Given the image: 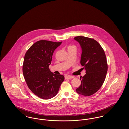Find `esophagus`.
Wrapping results in <instances>:
<instances>
[{
  "instance_id": "34e87169",
  "label": "esophagus",
  "mask_w": 129,
  "mask_h": 129,
  "mask_svg": "<svg viewBox=\"0 0 129 129\" xmlns=\"http://www.w3.org/2000/svg\"><path fill=\"white\" fill-rule=\"evenodd\" d=\"M74 78V76H70V75H65V79H72V78Z\"/></svg>"
}]
</instances>
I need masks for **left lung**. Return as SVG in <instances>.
<instances>
[{
	"mask_svg": "<svg viewBox=\"0 0 129 129\" xmlns=\"http://www.w3.org/2000/svg\"><path fill=\"white\" fill-rule=\"evenodd\" d=\"M74 40L81 46L80 63L86 73L80 78L81 84L76 91L83 96H90L97 92L104 82L108 69L106 56L101 45L95 40L84 36H77Z\"/></svg>",
	"mask_w": 129,
	"mask_h": 129,
	"instance_id": "8db88e82",
	"label": "left lung"
}]
</instances>
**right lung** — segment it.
I'll use <instances>...</instances> for the list:
<instances>
[{
	"mask_svg": "<svg viewBox=\"0 0 129 129\" xmlns=\"http://www.w3.org/2000/svg\"><path fill=\"white\" fill-rule=\"evenodd\" d=\"M61 43L39 41L25 54L23 66L25 81L31 91L41 98L55 97L64 80L63 75L53 74L49 68L54 51Z\"/></svg>",
	"mask_w": 129,
	"mask_h": 129,
	"instance_id": "add662e5",
	"label": "right lung"
}]
</instances>
